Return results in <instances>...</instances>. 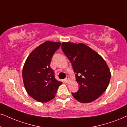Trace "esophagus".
<instances>
[{
    "instance_id": "esophagus-1",
    "label": "esophagus",
    "mask_w": 127,
    "mask_h": 127,
    "mask_svg": "<svg viewBox=\"0 0 127 127\" xmlns=\"http://www.w3.org/2000/svg\"><path fill=\"white\" fill-rule=\"evenodd\" d=\"M64 81H65V83H68L69 81H70V78H69L68 76L66 78H65V79L64 80Z\"/></svg>"
}]
</instances>
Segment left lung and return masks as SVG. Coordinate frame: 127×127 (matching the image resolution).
Masks as SVG:
<instances>
[{
    "label": "left lung",
    "instance_id": "1",
    "mask_svg": "<svg viewBox=\"0 0 127 127\" xmlns=\"http://www.w3.org/2000/svg\"><path fill=\"white\" fill-rule=\"evenodd\" d=\"M63 52L68 57L75 73L80 89L73 97L89 103L97 99L106 90L111 78L107 63L99 54L83 43L63 42Z\"/></svg>",
    "mask_w": 127,
    "mask_h": 127
}]
</instances>
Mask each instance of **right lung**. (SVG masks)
Instances as JSON below:
<instances>
[{
	"label": "right lung",
	"mask_w": 127,
	"mask_h": 127,
	"mask_svg": "<svg viewBox=\"0 0 127 127\" xmlns=\"http://www.w3.org/2000/svg\"><path fill=\"white\" fill-rule=\"evenodd\" d=\"M60 45V42L45 41L30 53L25 63L22 71L24 86L29 95L37 101L52 100L62 84L54 78L50 66L52 56Z\"/></svg>",
	"instance_id": "obj_1"
}]
</instances>
